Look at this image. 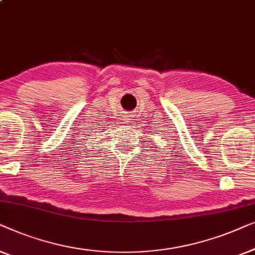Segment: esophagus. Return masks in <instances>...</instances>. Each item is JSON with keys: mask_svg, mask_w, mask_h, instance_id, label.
I'll use <instances>...</instances> for the list:
<instances>
[{"mask_svg": "<svg viewBox=\"0 0 255 255\" xmlns=\"http://www.w3.org/2000/svg\"><path fill=\"white\" fill-rule=\"evenodd\" d=\"M125 118H126V120H130V119H129V118H130V116H126Z\"/></svg>", "mask_w": 255, "mask_h": 255, "instance_id": "34e87169", "label": "esophagus"}]
</instances>
